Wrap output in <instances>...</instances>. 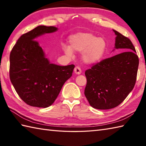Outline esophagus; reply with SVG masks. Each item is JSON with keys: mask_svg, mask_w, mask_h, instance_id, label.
Here are the masks:
<instances>
[{"mask_svg": "<svg viewBox=\"0 0 146 146\" xmlns=\"http://www.w3.org/2000/svg\"><path fill=\"white\" fill-rule=\"evenodd\" d=\"M74 72H75V73L76 74V75H80L82 73L81 68L78 66H76L75 68V69H74Z\"/></svg>", "mask_w": 146, "mask_h": 146, "instance_id": "1", "label": "esophagus"}]
</instances>
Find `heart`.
Masks as SVG:
<instances>
[{
    "label": "heart",
    "instance_id": "b5f03b06",
    "mask_svg": "<svg viewBox=\"0 0 146 146\" xmlns=\"http://www.w3.org/2000/svg\"><path fill=\"white\" fill-rule=\"evenodd\" d=\"M69 46L63 48L64 53L71 56L73 52L82 51V60L87 64L97 63L103 58L106 50V42L104 38L90 33H79L72 35L69 39Z\"/></svg>",
    "mask_w": 146,
    "mask_h": 146
}]
</instances>
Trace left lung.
Returning a JSON list of instances; mask_svg holds the SVG:
<instances>
[{
	"mask_svg": "<svg viewBox=\"0 0 146 146\" xmlns=\"http://www.w3.org/2000/svg\"><path fill=\"white\" fill-rule=\"evenodd\" d=\"M113 31L116 35L115 48L124 52L93 65L85 73V95L97 109H110L120 105L134 88L137 78L139 58L134 45L127 37Z\"/></svg>",
	"mask_w": 146,
	"mask_h": 146,
	"instance_id": "obj_1",
	"label": "left lung"
}]
</instances>
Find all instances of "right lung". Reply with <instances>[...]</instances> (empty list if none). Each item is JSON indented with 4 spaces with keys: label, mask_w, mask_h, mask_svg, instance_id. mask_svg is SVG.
I'll use <instances>...</instances> for the list:
<instances>
[{
    "label": "right lung",
    "mask_w": 146,
    "mask_h": 146,
    "mask_svg": "<svg viewBox=\"0 0 146 146\" xmlns=\"http://www.w3.org/2000/svg\"><path fill=\"white\" fill-rule=\"evenodd\" d=\"M54 26H39L22 35L10 54L9 75L12 85L26 104L46 108L54 103L75 65L51 63L38 41V37L56 32Z\"/></svg>",
    "instance_id": "right-lung-1"
}]
</instances>
